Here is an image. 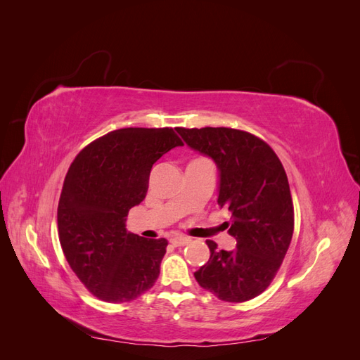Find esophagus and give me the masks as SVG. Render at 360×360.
I'll use <instances>...</instances> for the list:
<instances>
[{
  "label": "esophagus",
  "mask_w": 360,
  "mask_h": 360,
  "mask_svg": "<svg viewBox=\"0 0 360 360\" xmlns=\"http://www.w3.org/2000/svg\"><path fill=\"white\" fill-rule=\"evenodd\" d=\"M171 243H172L174 246H186V245L191 243V238H189V237H183V236H180V237H172V238H171Z\"/></svg>",
  "instance_id": "obj_1"
}]
</instances>
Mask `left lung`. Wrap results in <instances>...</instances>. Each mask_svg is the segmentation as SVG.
<instances>
[{"mask_svg":"<svg viewBox=\"0 0 360 360\" xmlns=\"http://www.w3.org/2000/svg\"><path fill=\"white\" fill-rule=\"evenodd\" d=\"M177 132L192 150L210 158L219 171L217 204L231 213L228 233L236 249L217 250L193 274L198 284L225 302H246L263 292L291 243L294 210L281 160L263 139L230 127Z\"/></svg>","mask_w":360,"mask_h":360,"instance_id":"8db88e82","label":"left lung"}]
</instances>
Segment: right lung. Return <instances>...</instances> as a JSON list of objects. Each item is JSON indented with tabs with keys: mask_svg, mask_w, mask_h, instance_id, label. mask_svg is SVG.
<instances>
[{
	"mask_svg": "<svg viewBox=\"0 0 360 360\" xmlns=\"http://www.w3.org/2000/svg\"><path fill=\"white\" fill-rule=\"evenodd\" d=\"M180 146L171 127H126L93 141L75 158L58 202L60 243L96 297L130 302L155 285L168 242L129 233L126 219L146 198L153 163Z\"/></svg>",
	"mask_w": 360,
	"mask_h": 360,
	"instance_id": "add662e5",
	"label": "right lung"
}]
</instances>
